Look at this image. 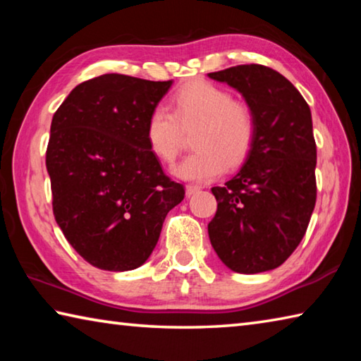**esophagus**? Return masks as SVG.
Returning <instances> with one entry per match:
<instances>
[{
  "mask_svg": "<svg viewBox=\"0 0 361 361\" xmlns=\"http://www.w3.org/2000/svg\"><path fill=\"white\" fill-rule=\"evenodd\" d=\"M200 189H202V188L197 186V185H188L186 186V194L189 195V197H191V195H194L195 192H199Z\"/></svg>",
  "mask_w": 361,
  "mask_h": 361,
  "instance_id": "obj_1",
  "label": "esophagus"
}]
</instances>
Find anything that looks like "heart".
Listing matches in <instances>:
<instances>
[{
    "instance_id": "heart-1",
    "label": "heart",
    "mask_w": 361,
    "mask_h": 361,
    "mask_svg": "<svg viewBox=\"0 0 361 361\" xmlns=\"http://www.w3.org/2000/svg\"><path fill=\"white\" fill-rule=\"evenodd\" d=\"M170 105L173 114L166 106L151 109L145 133L154 156L172 162L180 151L181 129L197 126L192 135L195 151L173 167L178 178L209 181L226 166L234 169L248 157L256 138V116L229 90L195 81L176 90Z\"/></svg>"
}]
</instances>
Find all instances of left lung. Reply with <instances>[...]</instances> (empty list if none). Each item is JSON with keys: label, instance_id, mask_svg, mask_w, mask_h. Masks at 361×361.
<instances>
[{"label": "left lung", "instance_id": "left-lung-1", "mask_svg": "<svg viewBox=\"0 0 361 361\" xmlns=\"http://www.w3.org/2000/svg\"><path fill=\"white\" fill-rule=\"evenodd\" d=\"M209 78L240 92L256 116L253 148L239 173L212 188V247L231 271H271L295 252L315 207L312 114L295 85L269 66L237 65Z\"/></svg>", "mask_w": 361, "mask_h": 361}]
</instances>
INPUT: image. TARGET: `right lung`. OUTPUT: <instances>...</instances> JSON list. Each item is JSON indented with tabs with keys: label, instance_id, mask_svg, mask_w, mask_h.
<instances>
[{
	"label": "right lung",
	"instance_id": "1",
	"mask_svg": "<svg viewBox=\"0 0 361 361\" xmlns=\"http://www.w3.org/2000/svg\"><path fill=\"white\" fill-rule=\"evenodd\" d=\"M170 85L108 73L76 85L52 118L46 167L54 216L70 245L103 271L142 266L185 197L145 133Z\"/></svg>",
	"mask_w": 361,
	"mask_h": 361
}]
</instances>
